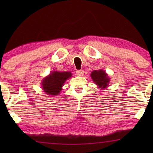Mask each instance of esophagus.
<instances>
[{
    "label": "esophagus",
    "mask_w": 153,
    "mask_h": 153,
    "mask_svg": "<svg viewBox=\"0 0 153 153\" xmlns=\"http://www.w3.org/2000/svg\"><path fill=\"white\" fill-rule=\"evenodd\" d=\"M83 70H77L76 72V75L77 76H82V75L83 74Z\"/></svg>",
    "instance_id": "1"
}]
</instances>
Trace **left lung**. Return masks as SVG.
Here are the masks:
<instances>
[{"mask_svg": "<svg viewBox=\"0 0 153 153\" xmlns=\"http://www.w3.org/2000/svg\"><path fill=\"white\" fill-rule=\"evenodd\" d=\"M91 76L94 83L97 85L99 88H101L102 90L105 89L110 81L108 74L103 70L93 71L91 74Z\"/></svg>", "mask_w": 153, "mask_h": 153, "instance_id": "1", "label": "left lung"}]
</instances>
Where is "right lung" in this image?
<instances>
[{"label":"right lung","mask_w":153,"mask_h":153,"mask_svg":"<svg viewBox=\"0 0 153 153\" xmlns=\"http://www.w3.org/2000/svg\"><path fill=\"white\" fill-rule=\"evenodd\" d=\"M71 76L72 73L70 72L53 71L42 81V88L48 95H58L64 83Z\"/></svg>","instance_id":"right-lung-1"}]
</instances>
